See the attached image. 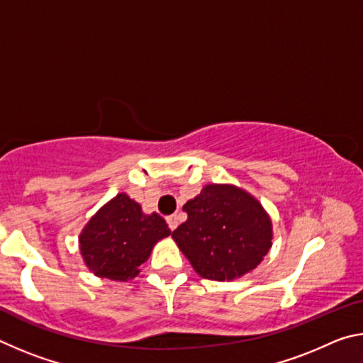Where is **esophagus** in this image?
<instances>
[{
    "mask_svg": "<svg viewBox=\"0 0 363 363\" xmlns=\"http://www.w3.org/2000/svg\"><path fill=\"white\" fill-rule=\"evenodd\" d=\"M167 220H168V225H169L171 230H174L176 227H177V224H179V218H177L176 214H171V216L167 218Z\"/></svg>",
    "mask_w": 363,
    "mask_h": 363,
    "instance_id": "1",
    "label": "esophagus"
}]
</instances>
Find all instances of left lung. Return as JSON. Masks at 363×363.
<instances>
[{
    "label": "left lung",
    "instance_id": "obj_1",
    "mask_svg": "<svg viewBox=\"0 0 363 363\" xmlns=\"http://www.w3.org/2000/svg\"><path fill=\"white\" fill-rule=\"evenodd\" d=\"M182 210L187 220L173 238L200 277H242L272 247L269 214L253 195L230 184H208Z\"/></svg>",
    "mask_w": 363,
    "mask_h": 363
}]
</instances>
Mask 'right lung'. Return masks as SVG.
Instances as JSON below:
<instances>
[{
    "mask_svg": "<svg viewBox=\"0 0 363 363\" xmlns=\"http://www.w3.org/2000/svg\"><path fill=\"white\" fill-rule=\"evenodd\" d=\"M169 227L160 214H144L139 203L118 194L97 211L79 235L84 264L97 277L126 281L140 272Z\"/></svg>",
    "mask_w": 363,
    "mask_h": 363,
    "instance_id": "add662e5",
    "label": "right lung"
}]
</instances>
